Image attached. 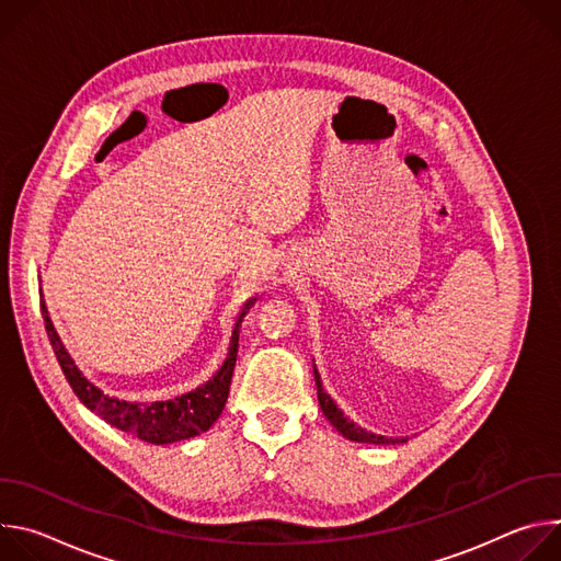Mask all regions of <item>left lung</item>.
Instances as JSON below:
<instances>
[{
  "mask_svg": "<svg viewBox=\"0 0 561 561\" xmlns=\"http://www.w3.org/2000/svg\"><path fill=\"white\" fill-rule=\"evenodd\" d=\"M314 370V383H317V399L319 407H322V413L327 415V420L337 428V433L351 442H359V444H375V446H394V444H404V437H383V435H375L366 428H362L359 424H355L353 420H348L344 415V411L333 402V397L324 390L322 386V377H319L317 368Z\"/></svg>",
  "mask_w": 561,
  "mask_h": 561,
  "instance_id": "obj_1",
  "label": "left lung"
}]
</instances>
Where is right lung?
Segmentation results:
<instances>
[{
	"mask_svg": "<svg viewBox=\"0 0 561 561\" xmlns=\"http://www.w3.org/2000/svg\"><path fill=\"white\" fill-rule=\"evenodd\" d=\"M42 317H44L50 346L57 355V362L70 388L79 397V402H82L89 411H93L98 417H102L106 424L124 433H130L141 442L159 446V444H175L182 439L197 437L219 420L226 407L228 390H230V377H232L237 348H239V329H242L244 314L237 319L226 362L215 373V377L186 394L167 399V402H126V399L106 394L102 388H98L82 375V370L77 368V364L68 355L64 342L59 340L50 322V314L44 299H42Z\"/></svg>",
	"mask_w": 561,
	"mask_h": 561,
	"instance_id": "1",
	"label": "right lung"
}]
</instances>
